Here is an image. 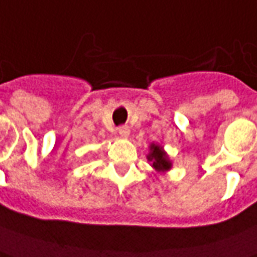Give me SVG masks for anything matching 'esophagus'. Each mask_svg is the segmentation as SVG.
Here are the masks:
<instances>
[{"label": "esophagus", "mask_w": 257, "mask_h": 257, "mask_svg": "<svg viewBox=\"0 0 257 257\" xmlns=\"http://www.w3.org/2000/svg\"><path fill=\"white\" fill-rule=\"evenodd\" d=\"M118 134L121 135L122 138H128V136H129V128H128V126H119V128H118Z\"/></svg>", "instance_id": "1"}]
</instances>
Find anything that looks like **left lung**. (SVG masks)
I'll list each match as a JSON object with an SVG mask.
<instances>
[{
    "label": "left lung",
    "instance_id": "8db88e82",
    "mask_svg": "<svg viewBox=\"0 0 257 257\" xmlns=\"http://www.w3.org/2000/svg\"><path fill=\"white\" fill-rule=\"evenodd\" d=\"M147 160L152 163V167L157 172H166L171 170V160L160 145H156V143L150 145V152L147 154Z\"/></svg>",
    "mask_w": 257,
    "mask_h": 257
}]
</instances>
